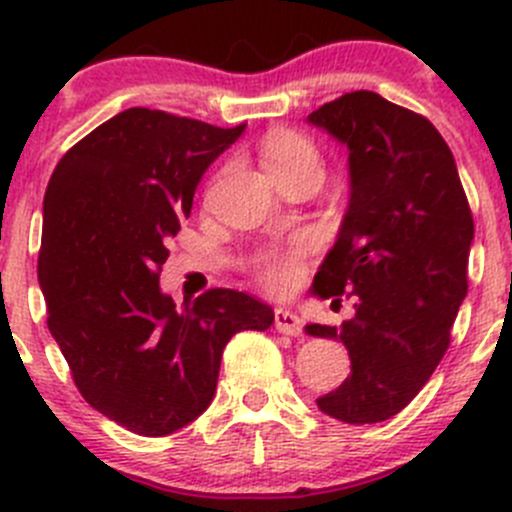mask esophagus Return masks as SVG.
Listing matches in <instances>:
<instances>
[{
    "mask_svg": "<svg viewBox=\"0 0 512 512\" xmlns=\"http://www.w3.org/2000/svg\"><path fill=\"white\" fill-rule=\"evenodd\" d=\"M275 327L277 332L289 334V337H299V334H302V319L294 312H289V309L280 307L275 309Z\"/></svg>",
    "mask_w": 512,
    "mask_h": 512,
    "instance_id": "obj_1",
    "label": "esophagus"
}]
</instances>
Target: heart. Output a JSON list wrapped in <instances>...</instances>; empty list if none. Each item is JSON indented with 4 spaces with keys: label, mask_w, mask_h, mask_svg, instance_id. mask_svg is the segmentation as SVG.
Wrapping results in <instances>:
<instances>
[{
    "label": "heart",
    "mask_w": 512,
    "mask_h": 512,
    "mask_svg": "<svg viewBox=\"0 0 512 512\" xmlns=\"http://www.w3.org/2000/svg\"><path fill=\"white\" fill-rule=\"evenodd\" d=\"M262 158L270 173L277 170L294 168V165L317 163V148L302 133L292 128H277L265 138L262 146ZM314 240L309 235H297L287 247H270L257 255V277L270 289H287L294 285L302 272V257L307 255Z\"/></svg>",
    "instance_id": "heart-1"
}]
</instances>
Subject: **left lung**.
<instances>
[{"label": "left lung", "mask_w": 512, "mask_h": 512, "mask_svg": "<svg viewBox=\"0 0 512 512\" xmlns=\"http://www.w3.org/2000/svg\"><path fill=\"white\" fill-rule=\"evenodd\" d=\"M349 148L352 198L314 294L354 297L342 329L352 374L317 406L344 423L396 416L441 364L468 292L473 215L456 160L428 118L374 91H352L307 118Z\"/></svg>", "instance_id": "1"}]
</instances>
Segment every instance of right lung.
Returning a JSON list of instances; mask_svg holds the SVG:
<instances>
[{"label": "right lung", "instance_id": "1", "mask_svg": "<svg viewBox=\"0 0 512 512\" xmlns=\"http://www.w3.org/2000/svg\"><path fill=\"white\" fill-rule=\"evenodd\" d=\"M242 131L128 108L51 173L39 250L46 324L81 396L138 436L195 421L215 396L225 344L275 322L270 304L237 289L175 307L158 285L200 178Z\"/></svg>", "mask_w": 512, "mask_h": 512}]
</instances>
